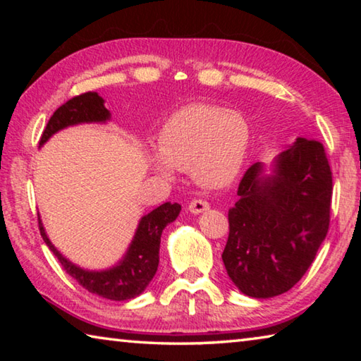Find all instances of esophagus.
<instances>
[{
	"instance_id": "34e87169",
	"label": "esophagus",
	"mask_w": 361,
	"mask_h": 361,
	"mask_svg": "<svg viewBox=\"0 0 361 361\" xmlns=\"http://www.w3.org/2000/svg\"><path fill=\"white\" fill-rule=\"evenodd\" d=\"M188 209L191 213H195V215H197V213H202L205 210H209L210 204L207 202L205 199H194V200H191V204H189Z\"/></svg>"
}]
</instances>
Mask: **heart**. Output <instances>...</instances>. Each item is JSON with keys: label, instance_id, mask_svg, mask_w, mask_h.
I'll list each match as a JSON object with an SVG mask.
<instances>
[{"label": "heart", "instance_id": "obj_1", "mask_svg": "<svg viewBox=\"0 0 361 361\" xmlns=\"http://www.w3.org/2000/svg\"><path fill=\"white\" fill-rule=\"evenodd\" d=\"M250 130L239 113L197 103L175 111L157 138L159 154L149 156L156 172L192 170L199 185L223 188L235 178L245 159Z\"/></svg>", "mask_w": 361, "mask_h": 361}]
</instances>
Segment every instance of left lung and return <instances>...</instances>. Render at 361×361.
Returning <instances> with one entry per match:
<instances>
[{
	"instance_id": "obj_1",
	"label": "left lung",
	"mask_w": 361,
	"mask_h": 361,
	"mask_svg": "<svg viewBox=\"0 0 361 361\" xmlns=\"http://www.w3.org/2000/svg\"><path fill=\"white\" fill-rule=\"evenodd\" d=\"M261 173L253 164L239 183L223 262L243 295L264 299L293 288L315 259L329 228L333 173L312 138H298L274 175Z\"/></svg>"
}]
</instances>
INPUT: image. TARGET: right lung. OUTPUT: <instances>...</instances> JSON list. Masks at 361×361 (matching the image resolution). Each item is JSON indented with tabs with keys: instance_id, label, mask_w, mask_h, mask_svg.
Segmentation results:
<instances>
[{
	"instance_id": "obj_1",
	"label": "right lung",
	"mask_w": 361,
	"mask_h": 361,
	"mask_svg": "<svg viewBox=\"0 0 361 361\" xmlns=\"http://www.w3.org/2000/svg\"><path fill=\"white\" fill-rule=\"evenodd\" d=\"M106 119H109V111L103 105V99L99 94L85 92L76 95L54 111L39 138V145H44L54 133L68 126L81 124V122H103ZM180 210V204L166 202L159 205L148 215H145L138 224L135 237H133L124 259L118 266L100 272L84 271V269L63 258L51 240L47 239L39 216L38 223L42 240L57 256L66 274H70L79 285L102 298L113 299V301H127V299H132L143 293L154 277L159 266L161 234L169 223L175 221Z\"/></svg>"
}]
</instances>
